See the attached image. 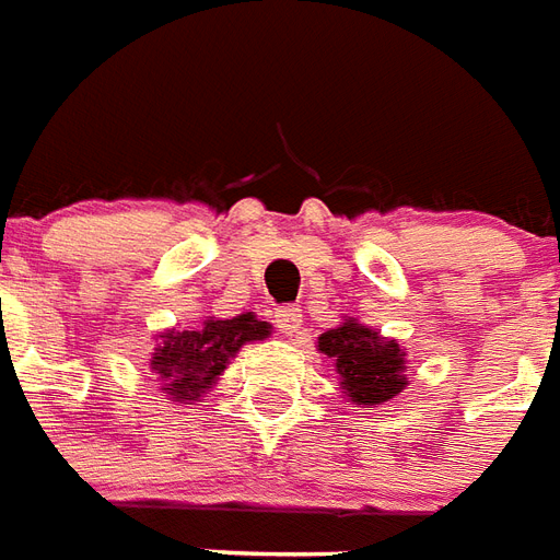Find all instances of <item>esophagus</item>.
Instances as JSON below:
<instances>
[{"label":"esophagus","mask_w":560,"mask_h":560,"mask_svg":"<svg viewBox=\"0 0 560 560\" xmlns=\"http://www.w3.org/2000/svg\"><path fill=\"white\" fill-rule=\"evenodd\" d=\"M272 323H276L284 335H293L302 326L300 308H293V305H281V308H276V314H272Z\"/></svg>","instance_id":"34e87169"}]
</instances>
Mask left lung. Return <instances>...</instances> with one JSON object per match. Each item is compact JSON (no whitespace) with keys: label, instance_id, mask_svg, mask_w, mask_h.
I'll list each match as a JSON object with an SVG mask.
<instances>
[{"label":"left lung","instance_id":"left-lung-1","mask_svg":"<svg viewBox=\"0 0 560 560\" xmlns=\"http://www.w3.org/2000/svg\"><path fill=\"white\" fill-rule=\"evenodd\" d=\"M320 353H326L338 368L343 380V392L353 404H385L407 385L404 374V353L397 341H385L380 332L362 323H343L317 338Z\"/></svg>","mask_w":560,"mask_h":560}]
</instances>
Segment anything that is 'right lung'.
<instances>
[{"label": "right lung", "mask_w": 560, "mask_h": 560, "mask_svg": "<svg viewBox=\"0 0 560 560\" xmlns=\"http://www.w3.org/2000/svg\"><path fill=\"white\" fill-rule=\"evenodd\" d=\"M269 326L255 314L231 320H207L198 329L160 335L163 343L153 353V371L163 376L165 392L175 400H196L213 385L231 355L246 341L267 338Z\"/></svg>", "instance_id": "1"}]
</instances>
